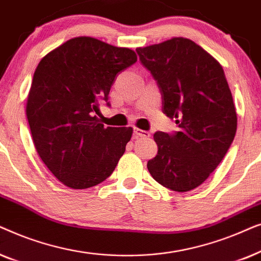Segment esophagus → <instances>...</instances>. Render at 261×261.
I'll return each instance as SVG.
<instances>
[{
  "mask_svg": "<svg viewBox=\"0 0 261 261\" xmlns=\"http://www.w3.org/2000/svg\"><path fill=\"white\" fill-rule=\"evenodd\" d=\"M134 135H135V137H141V138H149V137H151L149 132L139 129V128H134Z\"/></svg>",
  "mask_w": 261,
  "mask_h": 261,
  "instance_id": "1",
  "label": "esophagus"
}]
</instances>
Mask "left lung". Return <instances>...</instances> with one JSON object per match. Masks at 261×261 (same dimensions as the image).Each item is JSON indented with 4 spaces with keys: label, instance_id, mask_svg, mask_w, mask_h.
I'll list each match as a JSON object with an SVG mask.
<instances>
[{
    "label": "left lung",
    "instance_id": "left-lung-1",
    "mask_svg": "<svg viewBox=\"0 0 261 261\" xmlns=\"http://www.w3.org/2000/svg\"><path fill=\"white\" fill-rule=\"evenodd\" d=\"M137 53L156 82L163 113L176 119L179 128L154 134L158 153L147 169L163 187L190 191L219 166L237 133V112L223 69L185 38L139 47Z\"/></svg>",
    "mask_w": 261,
    "mask_h": 261
}]
</instances>
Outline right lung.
I'll use <instances>...</instances> for the list:
<instances>
[{
  "label": "right lung",
  "instance_id": "1",
  "mask_svg": "<svg viewBox=\"0 0 261 261\" xmlns=\"http://www.w3.org/2000/svg\"><path fill=\"white\" fill-rule=\"evenodd\" d=\"M134 51L90 37L64 42L40 60L26 114L34 146L57 179L71 189L106 180L126 151L132 127H105L95 116Z\"/></svg>",
  "mask_w": 261,
  "mask_h": 261
}]
</instances>
